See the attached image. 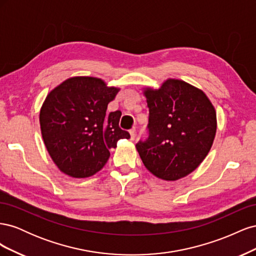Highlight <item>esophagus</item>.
<instances>
[{
    "mask_svg": "<svg viewBox=\"0 0 256 256\" xmlns=\"http://www.w3.org/2000/svg\"><path fill=\"white\" fill-rule=\"evenodd\" d=\"M129 134H130V138H131V140H134V138H136V129H131L129 131Z\"/></svg>",
    "mask_w": 256,
    "mask_h": 256,
    "instance_id": "obj_1",
    "label": "esophagus"
}]
</instances>
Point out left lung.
I'll return each mask as SVG.
<instances>
[{
  "label": "left lung",
  "instance_id": "left-lung-1",
  "mask_svg": "<svg viewBox=\"0 0 256 256\" xmlns=\"http://www.w3.org/2000/svg\"><path fill=\"white\" fill-rule=\"evenodd\" d=\"M150 111V138L136 147L145 168L160 180L175 182L202 164L216 132V113L205 92L178 79L159 88H143Z\"/></svg>",
  "mask_w": 256,
  "mask_h": 256
}]
</instances>
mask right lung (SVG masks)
I'll list each match as a JSON object with an SVG mask.
<instances>
[{
  "label": "right lung",
  "mask_w": 256,
  "mask_h": 256,
  "mask_svg": "<svg viewBox=\"0 0 256 256\" xmlns=\"http://www.w3.org/2000/svg\"><path fill=\"white\" fill-rule=\"evenodd\" d=\"M120 88L99 78L76 76L54 88L40 108V131L52 161L62 173L86 178L102 170L120 138V111L106 116Z\"/></svg>",
  "instance_id": "obj_1"
}]
</instances>
